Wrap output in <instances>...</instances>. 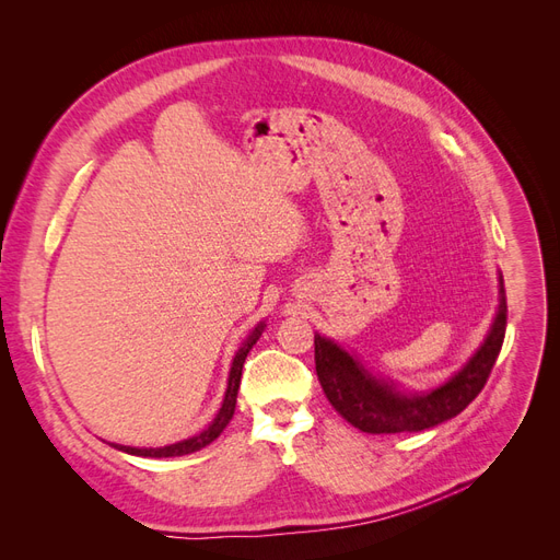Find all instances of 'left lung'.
Segmentation results:
<instances>
[{"label":"left lung","mask_w":560,"mask_h":560,"mask_svg":"<svg viewBox=\"0 0 560 560\" xmlns=\"http://www.w3.org/2000/svg\"><path fill=\"white\" fill-rule=\"evenodd\" d=\"M498 311L483 343L455 374L432 389H401L385 381L327 336L315 334V371L334 409L350 425L369 434H397L430 430L465 411L477 397L493 369L506 329V296L498 273Z\"/></svg>","instance_id":"obj_1"}]
</instances>
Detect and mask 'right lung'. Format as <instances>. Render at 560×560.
I'll use <instances>...</instances> for the list:
<instances>
[{"mask_svg": "<svg viewBox=\"0 0 560 560\" xmlns=\"http://www.w3.org/2000/svg\"><path fill=\"white\" fill-rule=\"evenodd\" d=\"M264 329H266V322H259V325L249 331V336L245 338L243 346L238 348V352H235L231 371H229V385H226V395H224V401H222V409L217 411L214 420H212L210 425H208L206 430H202L200 434L189 436V439H182V442H177V444L161 446V448H138V446H121V444H112V446L118 448V451L128 453V455H142V457H177V455L196 453V451H200V448H206L208 444H212L214 439L224 432V428L229 425V420L233 418L235 399H238V387H241V376H243L245 358H247V352L252 350V346L259 341V336L264 334Z\"/></svg>", "mask_w": 560, "mask_h": 560, "instance_id": "right-lung-1", "label": "right lung"}]
</instances>
